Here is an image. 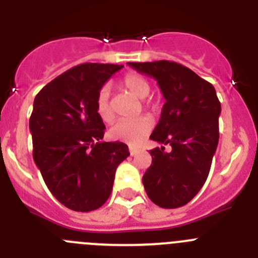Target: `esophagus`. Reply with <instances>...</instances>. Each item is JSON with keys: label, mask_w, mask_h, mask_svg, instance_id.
<instances>
[{"label": "esophagus", "mask_w": 258, "mask_h": 258, "mask_svg": "<svg viewBox=\"0 0 258 258\" xmlns=\"http://www.w3.org/2000/svg\"><path fill=\"white\" fill-rule=\"evenodd\" d=\"M129 152H131L132 156H134V155L138 154V150H137L136 147H132V146H131V147H129Z\"/></svg>", "instance_id": "esophagus-1"}]
</instances>
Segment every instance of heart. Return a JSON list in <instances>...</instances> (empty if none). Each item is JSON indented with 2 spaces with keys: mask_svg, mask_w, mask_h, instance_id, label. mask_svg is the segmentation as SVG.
Instances as JSON below:
<instances>
[{
  "mask_svg": "<svg viewBox=\"0 0 258 258\" xmlns=\"http://www.w3.org/2000/svg\"><path fill=\"white\" fill-rule=\"evenodd\" d=\"M121 84L127 92L132 93L134 97L140 98V99L146 98L151 92V85H150L149 80L143 77L142 75L136 74V72L125 75ZM146 107L154 108L155 103L146 102ZM95 111L104 122H111L115 117L112 104H111V89H109L108 85H104L99 89L97 99H95ZM151 120L149 117H140L137 120H132V121L121 120V121L116 122L109 129L108 134L115 141H121V142L131 143V145H137L151 132Z\"/></svg>",
  "mask_w": 258,
  "mask_h": 258,
  "instance_id": "b5f03b06",
  "label": "heart"
}]
</instances>
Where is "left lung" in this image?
Wrapping results in <instances>:
<instances>
[{
	"mask_svg": "<svg viewBox=\"0 0 258 258\" xmlns=\"http://www.w3.org/2000/svg\"><path fill=\"white\" fill-rule=\"evenodd\" d=\"M154 77L165 98L160 120L150 140L165 147L151 150L143 174L145 190L156 206L173 209L187 204L206 183L217 150L221 103L213 85L184 66L169 60L127 63Z\"/></svg>",
	"mask_w": 258,
	"mask_h": 258,
	"instance_id": "left-lung-1",
	"label": "left lung"
}]
</instances>
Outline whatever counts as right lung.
I'll return each mask as SVG.
<instances>
[{"label": "right lung", "mask_w": 258, "mask_h": 258, "mask_svg": "<svg viewBox=\"0 0 258 258\" xmlns=\"http://www.w3.org/2000/svg\"><path fill=\"white\" fill-rule=\"evenodd\" d=\"M122 66L84 63L41 89L29 131L33 160L50 192L76 212L102 207L111 195L116 168L129 156L122 142H102L103 120L95 111L99 89Z\"/></svg>", "instance_id": "obj_1"}]
</instances>
